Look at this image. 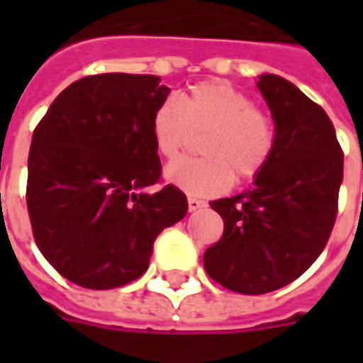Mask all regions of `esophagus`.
I'll list each match as a JSON object with an SVG mask.
<instances>
[{"mask_svg":"<svg viewBox=\"0 0 363 363\" xmlns=\"http://www.w3.org/2000/svg\"><path fill=\"white\" fill-rule=\"evenodd\" d=\"M206 202L204 200H198V198L190 196L189 198V210L190 212H196V210H200V208H206Z\"/></svg>","mask_w":363,"mask_h":363,"instance_id":"1","label":"esophagus"}]
</instances>
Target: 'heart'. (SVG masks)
<instances>
[{"mask_svg": "<svg viewBox=\"0 0 363 363\" xmlns=\"http://www.w3.org/2000/svg\"><path fill=\"white\" fill-rule=\"evenodd\" d=\"M202 134L198 150L204 157L179 159L165 169L167 181L192 196L220 194L233 181L257 179L278 143L272 114L221 79L192 85L151 116V138L161 157L174 159Z\"/></svg>", "mask_w": 363, "mask_h": 363, "instance_id": "b5f03b06", "label": "heart"}]
</instances>
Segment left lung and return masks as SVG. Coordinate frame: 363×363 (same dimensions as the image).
<instances>
[{
	"label": "left lung",
	"instance_id": "left-lung-1",
	"mask_svg": "<svg viewBox=\"0 0 363 363\" xmlns=\"http://www.w3.org/2000/svg\"><path fill=\"white\" fill-rule=\"evenodd\" d=\"M259 89L276 120V151L252 189L213 200L223 235L204 252L210 278L245 296L284 288L317 260L335 228L344 169L319 104L278 75H262Z\"/></svg>",
	"mask_w": 363,
	"mask_h": 363
}]
</instances>
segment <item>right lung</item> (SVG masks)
<instances>
[{
  "label": "right lung",
  "mask_w": 363,
  "mask_h": 363,
  "mask_svg": "<svg viewBox=\"0 0 363 363\" xmlns=\"http://www.w3.org/2000/svg\"><path fill=\"white\" fill-rule=\"evenodd\" d=\"M169 89L155 75H87L36 124L27 210L36 247L64 278L91 289L138 280L153 241L186 213V196L161 182L151 116Z\"/></svg>",
  "instance_id": "1"
}]
</instances>
